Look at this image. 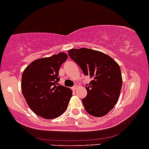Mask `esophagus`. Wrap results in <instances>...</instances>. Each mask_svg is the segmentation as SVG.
I'll list each match as a JSON object with an SVG mask.
<instances>
[{"label":"esophagus","instance_id":"esophagus-1","mask_svg":"<svg viewBox=\"0 0 149 149\" xmlns=\"http://www.w3.org/2000/svg\"><path fill=\"white\" fill-rule=\"evenodd\" d=\"M77 88H78V85H75L72 88V89H73V90H76V89H77Z\"/></svg>","mask_w":149,"mask_h":149}]
</instances>
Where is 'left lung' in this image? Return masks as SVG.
I'll return each mask as SVG.
<instances>
[{
  "label": "left lung",
  "mask_w": 149,
  "mask_h": 149,
  "mask_svg": "<svg viewBox=\"0 0 149 149\" xmlns=\"http://www.w3.org/2000/svg\"><path fill=\"white\" fill-rule=\"evenodd\" d=\"M70 58L92 80L86 85V97L82 100L87 112L102 117L110 111L118 100L123 79L119 65L110 56L94 49H71Z\"/></svg>",
  "instance_id": "obj_1"
}]
</instances>
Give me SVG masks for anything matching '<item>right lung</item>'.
I'll use <instances>...</instances> for the list:
<instances>
[{"mask_svg": "<svg viewBox=\"0 0 149 149\" xmlns=\"http://www.w3.org/2000/svg\"><path fill=\"white\" fill-rule=\"evenodd\" d=\"M67 58V54L60 52L36 59L22 74L24 97L30 109L43 118L53 119L64 113L72 97L71 90L58 84L59 69Z\"/></svg>", "mask_w": 149, "mask_h": 149, "instance_id": "add662e5", "label": "right lung"}]
</instances>
